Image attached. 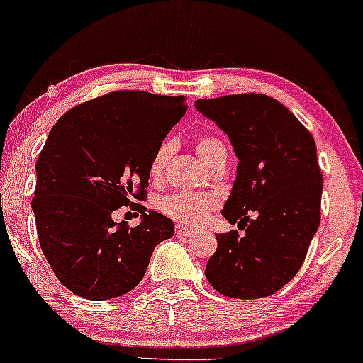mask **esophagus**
Instances as JSON below:
<instances>
[{
  "instance_id": "obj_1",
  "label": "esophagus",
  "mask_w": 363,
  "mask_h": 363,
  "mask_svg": "<svg viewBox=\"0 0 363 363\" xmlns=\"http://www.w3.org/2000/svg\"><path fill=\"white\" fill-rule=\"evenodd\" d=\"M174 233H177V236H182V238H190V236L195 235V231L189 230V228L178 225L177 228H174Z\"/></svg>"
}]
</instances>
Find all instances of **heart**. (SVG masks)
<instances>
[{"instance_id":"1","label":"heart","mask_w":363,"mask_h":363,"mask_svg":"<svg viewBox=\"0 0 363 363\" xmlns=\"http://www.w3.org/2000/svg\"><path fill=\"white\" fill-rule=\"evenodd\" d=\"M225 145L219 138L213 135H203L197 140V152L203 161V164H209L211 161L223 152ZM171 154V144L164 142L160 145V149L154 154L152 162H150V177L160 178L162 169H164L166 161H168ZM214 199L209 195H192V194H174L168 195L160 202V209L169 218L177 219L182 225L186 226H197L201 225L207 214L213 211Z\"/></svg>"}]
</instances>
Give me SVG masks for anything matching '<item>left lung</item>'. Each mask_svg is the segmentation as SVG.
I'll return each instance as SVG.
<instances>
[{
    "mask_svg": "<svg viewBox=\"0 0 363 363\" xmlns=\"http://www.w3.org/2000/svg\"><path fill=\"white\" fill-rule=\"evenodd\" d=\"M230 138L238 157L223 216L245 235H216L211 286L230 298L269 296L302 267L320 221L323 174L308 130L264 94L195 101Z\"/></svg>",
    "mask_w": 363,
    "mask_h": 363,
    "instance_id": "8db88e82",
    "label": "left lung"
}]
</instances>
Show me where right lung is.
Returning a JSON list of instances; mask_svg holds the SVG:
<instances>
[{
	"mask_svg": "<svg viewBox=\"0 0 363 363\" xmlns=\"http://www.w3.org/2000/svg\"><path fill=\"white\" fill-rule=\"evenodd\" d=\"M185 96L106 94L65 113L35 164V216L43 254L63 286L87 300H111L137 286L150 255L174 233L169 218L137 203L128 228L113 213L144 199L150 162L185 115Z\"/></svg>",
	"mask_w": 363,
	"mask_h": 363,
	"instance_id": "obj_1",
	"label": "right lung"
}]
</instances>
